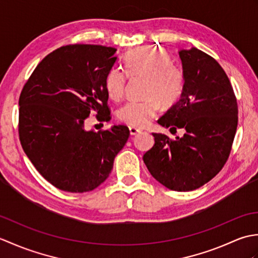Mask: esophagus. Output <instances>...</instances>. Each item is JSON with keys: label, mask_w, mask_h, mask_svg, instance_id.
I'll return each mask as SVG.
<instances>
[{"label": "esophagus", "mask_w": 258, "mask_h": 258, "mask_svg": "<svg viewBox=\"0 0 258 258\" xmlns=\"http://www.w3.org/2000/svg\"><path fill=\"white\" fill-rule=\"evenodd\" d=\"M142 131L141 130H139V128H136V127H133V126H131L130 127V134L132 135V136H135V135H138L139 133H141Z\"/></svg>", "instance_id": "obj_1"}]
</instances>
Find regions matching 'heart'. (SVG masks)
<instances>
[{
  "mask_svg": "<svg viewBox=\"0 0 258 258\" xmlns=\"http://www.w3.org/2000/svg\"><path fill=\"white\" fill-rule=\"evenodd\" d=\"M130 78L146 79L143 101H131L119 109L118 119L133 127H145L164 107H171L183 94L185 74L179 65L171 62L168 54L154 46H141L130 51L124 58ZM120 68H112L105 76V90L113 101L125 94L127 76Z\"/></svg>",
  "mask_w": 258,
  "mask_h": 258,
  "instance_id": "1",
  "label": "heart"
}]
</instances>
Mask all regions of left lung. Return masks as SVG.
<instances>
[{"label":"left lung","mask_w":258,"mask_h":258,"mask_svg":"<svg viewBox=\"0 0 258 258\" xmlns=\"http://www.w3.org/2000/svg\"><path fill=\"white\" fill-rule=\"evenodd\" d=\"M185 74L179 100L157 120L164 127L184 128L171 140L153 133L155 144L143 161L165 187L187 191L216 176L232 150L238 122L237 101L225 71L196 47L178 52Z\"/></svg>","instance_id":"8db88e82"}]
</instances>
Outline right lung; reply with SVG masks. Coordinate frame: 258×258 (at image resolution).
Instances as JSON below:
<instances>
[{"label": "right lung", "mask_w": 258, "mask_h": 258, "mask_svg": "<svg viewBox=\"0 0 258 258\" xmlns=\"http://www.w3.org/2000/svg\"><path fill=\"white\" fill-rule=\"evenodd\" d=\"M116 48L73 44L57 48L38 63L21 92L19 135L33 165L47 182L71 193L100 186L130 136L125 125L86 131L96 113L111 119L105 76L116 62Z\"/></svg>", "instance_id": "add662e5"}]
</instances>
